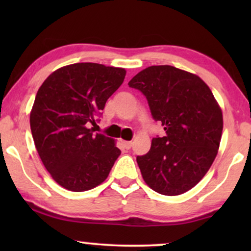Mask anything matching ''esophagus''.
<instances>
[{"label":"esophagus","instance_id":"34e87169","mask_svg":"<svg viewBox=\"0 0 251 251\" xmlns=\"http://www.w3.org/2000/svg\"><path fill=\"white\" fill-rule=\"evenodd\" d=\"M123 143V146H125V149L126 150H130L132 146V142H122Z\"/></svg>","mask_w":251,"mask_h":251}]
</instances>
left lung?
Here are the masks:
<instances>
[{
	"label": "left lung",
	"mask_w": 251,
	"mask_h": 251,
	"mask_svg": "<svg viewBox=\"0 0 251 251\" xmlns=\"http://www.w3.org/2000/svg\"><path fill=\"white\" fill-rule=\"evenodd\" d=\"M128 84L145 96L166 131L137 156L144 180L163 195L190 191L210 169L222 138V109L211 90L198 75L169 65L147 67Z\"/></svg>",
	"instance_id": "left-lung-1"
}]
</instances>
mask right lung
Instances as JSON below:
<instances>
[{"label": "right lung", "mask_w": 251, "mask_h": 251, "mask_svg": "<svg viewBox=\"0 0 251 251\" xmlns=\"http://www.w3.org/2000/svg\"><path fill=\"white\" fill-rule=\"evenodd\" d=\"M126 73L101 64H72L50 74L37 91L29 118L34 144L51 177L68 191L98 186L121 154L114 139L94 133L90 125Z\"/></svg>", "instance_id": "right-lung-1"}]
</instances>
